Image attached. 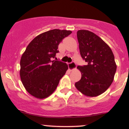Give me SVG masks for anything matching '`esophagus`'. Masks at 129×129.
Here are the masks:
<instances>
[{
  "label": "esophagus",
  "mask_w": 129,
  "mask_h": 129,
  "mask_svg": "<svg viewBox=\"0 0 129 129\" xmlns=\"http://www.w3.org/2000/svg\"><path fill=\"white\" fill-rule=\"evenodd\" d=\"M68 66H69V69L70 70H73L75 69L76 68V65L75 62L68 63Z\"/></svg>",
  "instance_id": "1"
}]
</instances>
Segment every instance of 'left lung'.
<instances>
[{
	"instance_id": "1",
	"label": "left lung",
	"mask_w": 129,
	"mask_h": 129,
	"mask_svg": "<svg viewBox=\"0 0 129 129\" xmlns=\"http://www.w3.org/2000/svg\"><path fill=\"white\" fill-rule=\"evenodd\" d=\"M81 57L88 64L78 66L81 79L75 83L84 95L95 97L106 91L113 82L116 70L113 53L101 38L85 29L77 31Z\"/></svg>"
}]
</instances>
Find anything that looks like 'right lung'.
Segmentation results:
<instances>
[{
  "label": "right lung",
  "mask_w": 129,
  "mask_h": 129,
  "mask_svg": "<svg viewBox=\"0 0 129 129\" xmlns=\"http://www.w3.org/2000/svg\"><path fill=\"white\" fill-rule=\"evenodd\" d=\"M72 31L54 29L40 34L31 41L20 61V76L26 91L38 99L48 97L68 70L66 63L52 60L58 45Z\"/></svg>",
  "instance_id": "obj_1"
}]
</instances>
